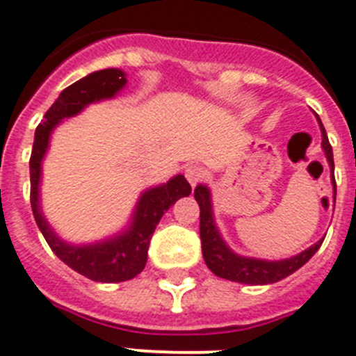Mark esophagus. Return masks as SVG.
Masks as SVG:
<instances>
[{"mask_svg":"<svg viewBox=\"0 0 356 356\" xmlns=\"http://www.w3.org/2000/svg\"><path fill=\"white\" fill-rule=\"evenodd\" d=\"M185 178H187L188 184L194 187V185H197L203 178H205V169L201 168V165H196V163H194V165H188V168L185 169Z\"/></svg>","mask_w":356,"mask_h":356,"instance_id":"obj_1","label":"esophagus"}]
</instances>
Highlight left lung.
<instances>
[{"label": "left lung", "instance_id": "left-lung-1", "mask_svg": "<svg viewBox=\"0 0 356 356\" xmlns=\"http://www.w3.org/2000/svg\"><path fill=\"white\" fill-rule=\"evenodd\" d=\"M319 128L323 134V151H325L326 160L330 163L333 175V151L328 143V135H326L325 127L321 119ZM333 181V194H337L335 180ZM194 197H196L197 205H200V237H201V251H203V259H205L207 267L219 278L229 280V282H237V284L246 285H267L276 284L280 280L287 278L300 267H303L308 260L312 259L316 251L319 250L321 244L325 238L317 241L310 248H307L301 253L294 254L291 259L284 260H262V259H251V257H242L235 251L229 250V246L225 242V238L219 234V228L213 219L212 210V194L207 185H197L194 188Z\"/></svg>", "mask_w": 356, "mask_h": 356}]
</instances>
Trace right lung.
I'll return each mask as SVG.
<instances>
[{
    "mask_svg": "<svg viewBox=\"0 0 356 356\" xmlns=\"http://www.w3.org/2000/svg\"><path fill=\"white\" fill-rule=\"evenodd\" d=\"M127 72L121 69H102L69 85L44 114L35 130L30 156V203L33 217L44 238L64 264L94 282L118 284L135 278L147 262L151 235L162 216L180 197L191 194V185L184 175L172 176L168 184L156 185L140 194L128 226L119 234L90 244H71L55 234L40 209V178L42 160L49 147L51 134L64 119L74 118L90 103L112 99L127 85Z\"/></svg>",
    "mask_w": 356,
    "mask_h": 356,
    "instance_id": "right-lung-1",
    "label": "right lung"
}]
</instances>
